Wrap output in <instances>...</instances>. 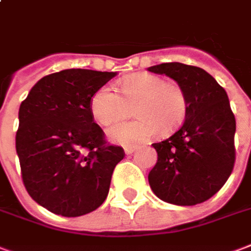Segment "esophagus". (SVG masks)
<instances>
[{"instance_id":"obj_1","label":"esophagus","mask_w":251,"mask_h":251,"mask_svg":"<svg viewBox=\"0 0 251 251\" xmlns=\"http://www.w3.org/2000/svg\"><path fill=\"white\" fill-rule=\"evenodd\" d=\"M136 150H137L136 146L126 147V148H124V152H126V154H131V153H133V152H135Z\"/></svg>"}]
</instances>
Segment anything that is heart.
Listing matches in <instances>:
<instances>
[{"mask_svg":"<svg viewBox=\"0 0 251 251\" xmlns=\"http://www.w3.org/2000/svg\"><path fill=\"white\" fill-rule=\"evenodd\" d=\"M120 92L110 86L99 88L91 98V112L101 126H111L133 112L137 118L116 124L107 131L112 143L128 146L150 140L157 132L169 135L185 120L188 98L184 88L161 76L139 73L123 79Z\"/></svg>","mask_w":251,"mask_h":251,"instance_id":"b5f03b06","label":"heart"}]
</instances>
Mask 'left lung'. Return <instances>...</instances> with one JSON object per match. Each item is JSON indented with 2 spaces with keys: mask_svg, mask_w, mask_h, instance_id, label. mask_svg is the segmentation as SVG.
I'll return each mask as SVG.
<instances>
[{
  "mask_svg": "<svg viewBox=\"0 0 251 251\" xmlns=\"http://www.w3.org/2000/svg\"><path fill=\"white\" fill-rule=\"evenodd\" d=\"M180 84L188 98L185 122L152 144L157 163L148 175L160 200L178 206L204 202L221 189L235 160V119L224 88L205 70L178 62L148 67Z\"/></svg>",
  "mask_w": 251,
  "mask_h": 251,
  "instance_id": "left-lung-1",
  "label": "left lung"
}]
</instances>
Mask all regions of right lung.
Returning <instances> with one entry per match:
<instances>
[{
    "label": "right lung",
    "mask_w": 251,
    "mask_h": 251,
    "mask_svg": "<svg viewBox=\"0 0 251 251\" xmlns=\"http://www.w3.org/2000/svg\"><path fill=\"white\" fill-rule=\"evenodd\" d=\"M116 73L69 69L43 76L20 105L16 150L30 197L63 217L100 206L122 147L107 146L91 98Z\"/></svg>",
    "instance_id": "right-lung-1"
}]
</instances>
